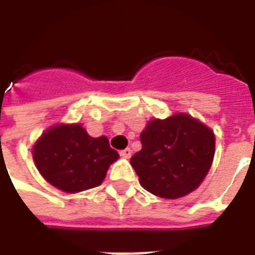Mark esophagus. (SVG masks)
Masks as SVG:
<instances>
[{"label":"esophagus","instance_id":"1","mask_svg":"<svg viewBox=\"0 0 255 255\" xmlns=\"http://www.w3.org/2000/svg\"><path fill=\"white\" fill-rule=\"evenodd\" d=\"M131 154H132V151H131V149H129V147H127V149H124L120 151V155H122V157H124V158H129V157H131Z\"/></svg>","mask_w":255,"mask_h":255}]
</instances>
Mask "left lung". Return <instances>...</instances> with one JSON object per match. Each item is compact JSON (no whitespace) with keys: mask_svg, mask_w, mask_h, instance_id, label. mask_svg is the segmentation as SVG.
I'll use <instances>...</instances> for the list:
<instances>
[{"mask_svg":"<svg viewBox=\"0 0 255 255\" xmlns=\"http://www.w3.org/2000/svg\"><path fill=\"white\" fill-rule=\"evenodd\" d=\"M142 149L131 157L140 186L157 197L176 199L202 183L214 157V133L186 113L150 120Z\"/></svg>","mask_w":255,"mask_h":255,"instance_id":"obj_1","label":"left lung"}]
</instances>
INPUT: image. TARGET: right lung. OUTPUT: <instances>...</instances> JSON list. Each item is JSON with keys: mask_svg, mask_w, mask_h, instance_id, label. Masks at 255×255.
<instances>
[{"mask_svg": "<svg viewBox=\"0 0 255 255\" xmlns=\"http://www.w3.org/2000/svg\"><path fill=\"white\" fill-rule=\"evenodd\" d=\"M32 157L52 186L79 192L100 186L119 153L109 146L106 136L93 138L80 124H60L42 133Z\"/></svg>", "mask_w": 255, "mask_h": 255, "instance_id": "obj_1", "label": "right lung"}]
</instances>
